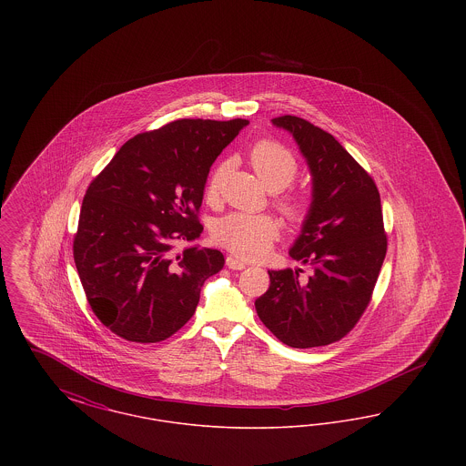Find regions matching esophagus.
I'll list each match as a JSON object with an SVG mask.
<instances>
[{
    "mask_svg": "<svg viewBox=\"0 0 466 466\" xmlns=\"http://www.w3.org/2000/svg\"><path fill=\"white\" fill-rule=\"evenodd\" d=\"M227 267L228 268H232V270H243L246 268V264H244L243 260H238L236 257H227Z\"/></svg>",
    "mask_w": 466,
    "mask_h": 466,
    "instance_id": "esophagus-1",
    "label": "esophagus"
}]
</instances>
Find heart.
Segmentation results:
<instances>
[{
    "label": "heart",
    "mask_w": 466,
    "mask_h": 466,
    "mask_svg": "<svg viewBox=\"0 0 466 466\" xmlns=\"http://www.w3.org/2000/svg\"><path fill=\"white\" fill-rule=\"evenodd\" d=\"M249 166L255 175L262 179L268 190L278 192L287 188L299 175V160L285 145L274 139L257 141L248 152ZM227 164L218 162L206 181L204 198L208 202H217L222 194ZM278 211L293 223L304 222L310 211V198L306 192H287L274 200ZM279 223L268 215L228 213L215 223L213 238L228 251L243 258L264 257L270 244L279 238Z\"/></svg>",
    "instance_id": "heart-1"
}]
</instances>
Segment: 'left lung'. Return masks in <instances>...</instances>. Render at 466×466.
<instances>
[{
	"label": "left lung",
	"instance_id": "1",
	"mask_svg": "<svg viewBox=\"0 0 466 466\" xmlns=\"http://www.w3.org/2000/svg\"><path fill=\"white\" fill-rule=\"evenodd\" d=\"M295 137L312 175V202L289 257L312 267L268 270L270 287L255 300L257 314L289 348L340 340L372 299L388 249L376 181L332 134L293 115L272 118ZM302 272V270H300Z\"/></svg>",
	"mask_w": 466,
	"mask_h": 466
}]
</instances>
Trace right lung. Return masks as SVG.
Listing matches in <instances>:
<instances>
[{"mask_svg": "<svg viewBox=\"0 0 466 466\" xmlns=\"http://www.w3.org/2000/svg\"><path fill=\"white\" fill-rule=\"evenodd\" d=\"M248 120L179 118L122 145L90 181L73 257L90 309L131 342H160L196 312L204 281L220 272L218 249L198 239L209 167Z\"/></svg>", "mask_w": 466, "mask_h": 466, "instance_id": "add662e5", "label": "right lung"}]
</instances>
